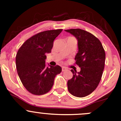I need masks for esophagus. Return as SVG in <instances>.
Wrapping results in <instances>:
<instances>
[{
    "instance_id": "1",
    "label": "esophagus",
    "mask_w": 121,
    "mask_h": 121,
    "mask_svg": "<svg viewBox=\"0 0 121 121\" xmlns=\"http://www.w3.org/2000/svg\"><path fill=\"white\" fill-rule=\"evenodd\" d=\"M66 69H67V68L65 67H62V71H65Z\"/></svg>"
}]
</instances>
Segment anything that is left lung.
<instances>
[{
	"label": "left lung",
	"mask_w": 121,
	"mask_h": 121,
	"mask_svg": "<svg viewBox=\"0 0 121 121\" xmlns=\"http://www.w3.org/2000/svg\"><path fill=\"white\" fill-rule=\"evenodd\" d=\"M65 31L77 40L78 51L75 64L81 68L80 72L71 70L73 76L67 82L68 90L75 97H86L95 90L101 81L105 53L101 41L90 33L80 29Z\"/></svg>",
	"instance_id": "8db88e82"
}]
</instances>
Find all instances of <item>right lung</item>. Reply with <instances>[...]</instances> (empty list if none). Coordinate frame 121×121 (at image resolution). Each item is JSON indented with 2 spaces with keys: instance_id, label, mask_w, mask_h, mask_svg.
<instances>
[{
  "instance_id": "add662e5",
  "label": "right lung",
  "mask_w": 121,
  "mask_h": 121,
  "mask_svg": "<svg viewBox=\"0 0 121 121\" xmlns=\"http://www.w3.org/2000/svg\"><path fill=\"white\" fill-rule=\"evenodd\" d=\"M63 29L42 31L27 40L18 50L16 64L23 85L33 94L40 95L52 89L54 78L61 72L59 65L46 66L47 53Z\"/></svg>"
}]
</instances>
